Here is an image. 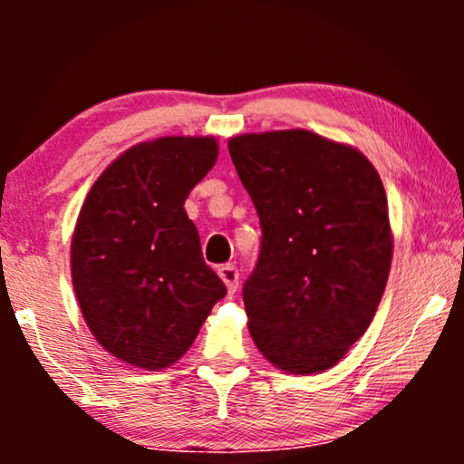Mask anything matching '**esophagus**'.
<instances>
[{
	"instance_id": "obj_1",
	"label": "esophagus",
	"mask_w": 464,
	"mask_h": 464,
	"mask_svg": "<svg viewBox=\"0 0 464 464\" xmlns=\"http://www.w3.org/2000/svg\"><path fill=\"white\" fill-rule=\"evenodd\" d=\"M219 276H221V281L226 283L227 291H230V294H237V289H238V268L237 266L224 264L219 268Z\"/></svg>"
}]
</instances>
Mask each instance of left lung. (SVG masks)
Wrapping results in <instances>:
<instances>
[{
  "label": "left lung",
  "instance_id": "1",
  "mask_svg": "<svg viewBox=\"0 0 464 464\" xmlns=\"http://www.w3.org/2000/svg\"><path fill=\"white\" fill-rule=\"evenodd\" d=\"M227 150L262 226L243 285L251 338L285 372L329 370L370 327L389 278L382 181L361 151L302 129Z\"/></svg>",
  "mask_w": 464,
  "mask_h": 464
}]
</instances>
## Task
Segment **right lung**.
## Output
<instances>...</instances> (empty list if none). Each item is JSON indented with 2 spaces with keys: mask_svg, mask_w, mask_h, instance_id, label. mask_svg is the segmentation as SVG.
Wrapping results in <instances>:
<instances>
[{
  "mask_svg": "<svg viewBox=\"0 0 464 464\" xmlns=\"http://www.w3.org/2000/svg\"><path fill=\"white\" fill-rule=\"evenodd\" d=\"M215 160L211 137L139 143L86 196L72 240L73 289L92 335L120 361L173 365L227 294L183 208Z\"/></svg>",
  "mask_w": 464,
  "mask_h": 464,
  "instance_id": "right-lung-1",
  "label": "right lung"
}]
</instances>
